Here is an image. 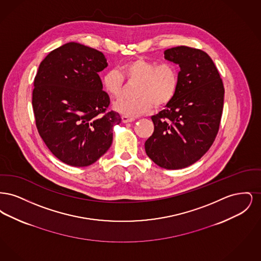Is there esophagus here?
Segmentation results:
<instances>
[{"instance_id":"esophagus-1","label":"esophagus","mask_w":261,"mask_h":261,"mask_svg":"<svg viewBox=\"0 0 261 261\" xmlns=\"http://www.w3.org/2000/svg\"><path fill=\"white\" fill-rule=\"evenodd\" d=\"M121 119H122V122H123V123H128V122H133V121L135 120V118H132V117H128V116H126V115H122Z\"/></svg>"}]
</instances>
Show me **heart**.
Returning a JSON list of instances; mask_svg holds the SVG:
<instances>
[{"label": "heart", "mask_w": 261, "mask_h": 261, "mask_svg": "<svg viewBox=\"0 0 261 261\" xmlns=\"http://www.w3.org/2000/svg\"><path fill=\"white\" fill-rule=\"evenodd\" d=\"M121 71L128 81L139 82L136 99H122L113 103V110L128 117L162 109L174 99L179 87L177 67L168 62L158 64L143 58L125 62ZM101 85L112 98H120L124 91V77L118 70H110L101 77Z\"/></svg>", "instance_id": "obj_1"}]
</instances>
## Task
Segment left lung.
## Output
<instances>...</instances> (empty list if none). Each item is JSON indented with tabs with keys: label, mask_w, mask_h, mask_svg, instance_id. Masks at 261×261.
Wrapping results in <instances>:
<instances>
[{
	"label": "left lung",
	"mask_w": 261,
	"mask_h": 261,
	"mask_svg": "<svg viewBox=\"0 0 261 261\" xmlns=\"http://www.w3.org/2000/svg\"><path fill=\"white\" fill-rule=\"evenodd\" d=\"M179 65V87L166 109L151 116L154 130L145 143L149 159L165 169L198 162L217 135L223 111V82L211 57L179 46L164 51Z\"/></svg>",
	"instance_id": "obj_1"
}]
</instances>
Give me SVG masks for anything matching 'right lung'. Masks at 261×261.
<instances>
[{"instance_id":"obj_1","label":"right lung","mask_w":261,"mask_h":261,"mask_svg":"<svg viewBox=\"0 0 261 261\" xmlns=\"http://www.w3.org/2000/svg\"><path fill=\"white\" fill-rule=\"evenodd\" d=\"M108 66L99 50L69 42L42 61L34 79L32 106L38 132L62 162L83 167L111 148L119 113L107 112L110 97L99 71Z\"/></svg>"}]
</instances>
